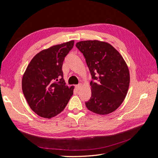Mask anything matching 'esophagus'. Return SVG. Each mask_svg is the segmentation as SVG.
<instances>
[{
    "label": "esophagus",
    "mask_w": 158,
    "mask_h": 158,
    "mask_svg": "<svg viewBox=\"0 0 158 158\" xmlns=\"http://www.w3.org/2000/svg\"><path fill=\"white\" fill-rule=\"evenodd\" d=\"M81 87H82V84H78V85H75L76 89H78V90H79V89L81 88Z\"/></svg>",
    "instance_id": "1"
}]
</instances>
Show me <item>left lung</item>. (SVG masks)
I'll return each mask as SVG.
<instances>
[{
	"label": "left lung",
	"instance_id": "obj_1",
	"mask_svg": "<svg viewBox=\"0 0 158 158\" xmlns=\"http://www.w3.org/2000/svg\"><path fill=\"white\" fill-rule=\"evenodd\" d=\"M83 54L92 76V95L85 106L95 113L107 114L121 106L130 83L128 66L121 54L106 42L83 41L76 45Z\"/></svg>",
	"mask_w": 158,
	"mask_h": 158
}]
</instances>
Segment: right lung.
Segmentation results:
<instances>
[{"label": "right lung", "instance_id": "right-lung-1", "mask_svg": "<svg viewBox=\"0 0 158 158\" xmlns=\"http://www.w3.org/2000/svg\"><path fill=\"white\" fill-rule=\"evenodd\" d=\"M70 41L37 53L22 78V91L30 108L38 115L50 118L64 109L73 94L66 86L62 70L66 56L73 48Z\"/></svg>", "mask_w": 158, "mask_h": 158}]
</instances>
